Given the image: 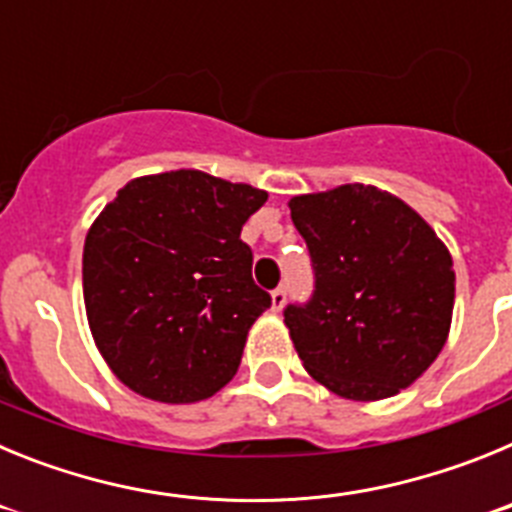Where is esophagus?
Listing matches in <instances>:
<instances>
[{"mask_svg": "<svg viewBox=\"0 0 512 512\" xmlns=\"http://www.w3.org/2000/svg\"><path fill=\"white\" fill-rule=\"evenodd\" d=\"M284 302H287V289L277 287L274 292H271V310L279 312L284 307Z\"/></svg>", "mask_w": 512, "mask_h": 512, "instance_id": "1", "label": "esophagus"}]
</instances>
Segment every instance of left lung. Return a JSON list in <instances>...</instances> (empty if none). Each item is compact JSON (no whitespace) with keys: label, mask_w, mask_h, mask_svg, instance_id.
<instances>
[{"label":"left lung","mask_w":512,"mask_h":512,"mask_svg":"<svg viewBox=\"0 0 512 512\" xmlns=\"http://www.w3.org/2000/svg\"><path fill=\"white\" fill-rule=\"evenodd\" d=\"M289 210L315 271L310 302L284 310L307 374L359 402L410 387L449 338V248L413 207L372 184L300 194Z\"/></svg>","instance_id":"1"}]
</instances>
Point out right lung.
<instances>
[{
  "label": "right lung",
  "mask_w": 512,
  "mask_h": 512,
  "mask_svg": "<svg viewBox=\"0 0 512 512\" xmlns=\"http://www.w3.org/2000/svg\"><path fill=\"white\" fill-rule=\"evenodd\" d=\"M269 194L197 169L138 176L84 241V305L99 354L138 395L200 402L233 379L271 305L241 228Z\"/></svg>",
  "instance_id": "1"
}]
</instances>
